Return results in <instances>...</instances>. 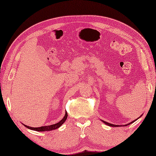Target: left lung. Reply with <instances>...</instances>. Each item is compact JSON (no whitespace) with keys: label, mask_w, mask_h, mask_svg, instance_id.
I'll return each instance as SVG.
<instances>
[{"label":"left lung","mask_w":156,"mask_h":156,"mask_svg":"<svg viewBox=\"0 0 156 156\" xmlns=\"http://www.w3.org/2000/svg\"><path fill=\"white\" fill-rule=\"evenodd\" d=\"M141 116H142V115H141V116H140V117H139V118H137V119H136L135 120H133V122H130V123H129V124H125V125H124V126H128L129 124H132V123H133V122H134L136 121V120H137L138 119H139V118L141 117ZM101 121H102L103 123H105V124L108 125V126H119V125H115V124H109V123L107 122H105V121H103V120H102V119H101ZM120 126H121V125H120Z\"/></svg>","instance_id":"left-lung-1"}]
</instances>
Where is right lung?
<instances>
[{
    "label": "right lung",
    "instance_id": "right-lung-1",
    "mask_svg": "<svg viewBox=\"0 0 156 156\" xmlns=\"http://www.w3.org/2000/svg\"><path fill=\"white\" fill-rule=\"evenodd\" d=\"M67 117H68V114L66 112L64 117H63V119H61L60 122L56 123V124L49 125V126H40V127H31V126H27V125H25V124H23V125L26 127V128H28L29 129H31V130H33V131H51V130H55V129L59 128V127H60L61 125H62L63 123L65 122L66 120Z\"/></svg>",
    "mask_w": 156,
    "mask_h": 156
}]
</instances>
